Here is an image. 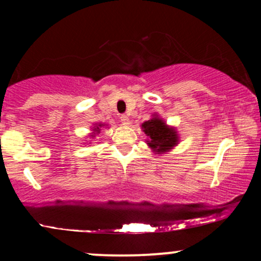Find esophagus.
<instances>
[{"label":"esophagus","instance_id":"34e87169","mask_svg":"<svg viewBox=\"0 0 261 261\" xmlns=\"http://www.w3.org/2000/svg\"><path fill=\"white\" fill-rule=\"evenodd\" d=\"M120 120H121V122L124 125H128L130 124V119H128V116L127 115H121L120 116Z\"/></svg>","mask_w":261,"mask_h":261}]
</instances>
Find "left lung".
I'll list each match as a JSON object with an SVG mask.
<instances>
[{"label":"left lung","instance_id":"8db88e82","mask_svg":"<svg viewBox=\"0 0 261 261\" xmlns=\"http://www.w3.org/2000/svg\"><path fill=\"white\" fill-rule=\"evenodd\" d=\"M142 128L143 133L149 137L148 146L157 153L167 152L178 143V136L174 128L167 126L166 122L161 119L153 118L143 122Z\"/></svg>","mask_w":261,"mask_h":261}]
</instances>
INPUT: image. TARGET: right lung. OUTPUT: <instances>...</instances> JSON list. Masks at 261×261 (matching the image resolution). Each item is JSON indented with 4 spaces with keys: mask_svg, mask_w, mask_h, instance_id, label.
<instances>
[{
    "mask_svg": "<svg viewBox=\"0 0 261 261\" xmlns=\"http://www.w3.org/2000/svg\"><path fill=\"white\" fill-rule=\"evenodd\" d=\"M101 126V125H99V126H95L94 127V130H93V131H94V133H93V134H98V133H99V131H100V127ZM92 136H93V135H92Z\"/></svg>",
    "mask_w": 261,
    "mask_h": 261,
    "instance_id": "add662e5",
    "label": "right lung"
}]
</instances>
